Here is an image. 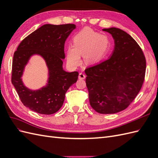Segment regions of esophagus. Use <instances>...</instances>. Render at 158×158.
Segmentation results:
<instances>
[{
  "label": "esophagus",
  "mask_w": 158,
  "mask_h": 158,
  "mask_svg": "<svg viewBox=\"0 0 158 158\" xmlns=\"http://www.w3.org/2000/svg\"><path fill=\"white\" fill-rule=\"evenodd\" d=\"M85 78V74H84V73H80L79 74V76H78V78L80 79V80H84V78Z\"/></svg>",
  "instance_id": "obj_1"
}]
</instances>
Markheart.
Here are the masks:
<instances>
[{
    "label": "heart",
    "instance_id": "b5f03b06",
    "mask_svg": "<svg viewBox=\"0 0 158 158\" xmlns=\"http://www.w3.org/2000/svg\"><path fill=\"white\" fill-rule=\"evenodd\" d=\"M110 47L109 38L100 35L89 28H84L73 38V46H69L66 56L69 64L78 66L81 62V55L85 54L88 63H94L101 59L108 52Z\"/></svg>",
    "mask_w": 158,
    "mask_h": 158
}]
</instances>
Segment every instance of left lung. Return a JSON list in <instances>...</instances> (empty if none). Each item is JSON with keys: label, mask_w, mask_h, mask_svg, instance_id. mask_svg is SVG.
<instances>
[{"label": "left lung", "mask_w": 158, "mask_h": 158, "mask_svg": "<svg viewBox=\"0 0 158 158\" xmlns=\"http://www.w3.org/2000/svg\"><path fill=\"white\" fill-rule=\"evenodd\" d=\"M111 34L114 48L111 56L85 69V83L90 106L102 114H113L127 108L144 81L145 56L136 41L122 30L103 29Z\"/></svg>", "instance_id": "1"}]
</instances>
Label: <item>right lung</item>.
I'll return each mask as SVG.
<instances>
[{"label":"right lung","mask_w":158,"mask_h":158,"mask_svg":"<svg viewBox=\"0 0 158 158\" xmlns=\"http://www.w3.org/2000/svg\"><path fill=\"white\" fill-rule=\"evenodd\" d=\"M76 28L74 24H45L23 39L14 52L12 83L21 102L32 111L44 114L57 112L63 104L65 94L78 80V72L67 73L63 69L66 40ZM37 54L46 60L49 69L48 82L45 87L31 90L21 77L30 56Z\"/></svg>","instance_id":"obj_1"}]
</instances>
